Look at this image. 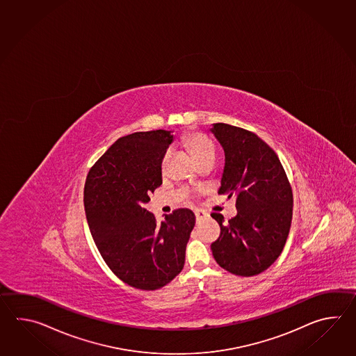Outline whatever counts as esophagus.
I'll use <instances>...</instances> for the list:
<instances>
[{
    "mask_svg": "<svg viewBox=\"0 0 356 356\" xmlns=\"http://www.w3.org/2000/svg\"><path fill=\"white\" fill-rule=\"evenodd\" d=\"M195 215H196V220L197 221H201V220L204 219L206 218V212L202 211V210H196L195 211Z\"/></svg>",
    "mask_w": 356,
    "mask_h": 356,
    "instance_id": "34e87169",
    "label": "esophagus"
}]
</instances>
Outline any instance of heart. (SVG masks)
I'll return each mask as SVG.
<instances>
[{"label": "heart", "mask_w": 356, "mask_h": 356, "mask_svg": "<svg viewBox=\"0 0 356 356\" xmlns=\"http://www.w3.org/2000/svg\"><path fill=\"white\" fill-rule=\"evenodd\" d=\"M183 145L191 152V155L193 156V159L196 160L197 163H200L201 160L206 159L209 156L215 155V150H213L211 141L201 134H191L184 138ZM168 156H169V154L167 152L164 159H163V163H161V167H165Z\"/></svg>", "instance_id": "obj_1"}]
</instances>
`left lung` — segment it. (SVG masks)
Masks as SVG:
<instances>
[{"label": "left lung", "mask_w": 356, "mask_h": 356, "mask_svg": "<svg viewBox=\"0 0 356 356\" xmlns=\"http://www.w3.org/2000/svg\"><path fill=\"white\" fill-rule=\"evenodd\" d=\"M210 132L219 141L225 165L220 195L236 198L238 213L224 225L211 244L220 267L238 276L264 273L280 256L293 219V192L276 152L247 129L227 123L212 124Z\"/></svg>", "instance_id": "1"}]
</instances>
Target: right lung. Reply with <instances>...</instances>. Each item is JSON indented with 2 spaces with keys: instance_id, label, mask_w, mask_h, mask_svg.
Here are the masks:
<instances>
[{
  "instance_id": "add662e5",
  "label": "right lung",
  "mask_w": 356,
  "mask_h": 356,
  "mask_svg": "<svg viewBox=\"0 0 356 356\" xmlns=\"http://www.w3.org/2000/svg\"><path fill=\"white\" fill-rule=\"evenodd\" d=\"M173 140L164 129L121 137L85 181L83 206L97 248L118 279L141 290L163 288L181 273L196 222L188 209L160 224L145 209L163 183L161 163Z\"/></svg>"
}]
</instances>
